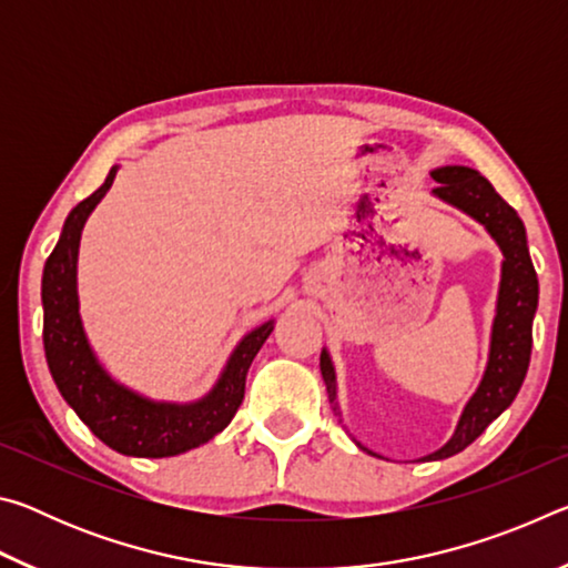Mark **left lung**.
Instances as JSON below:
<instances>
[{
	"label": "left lung",
	"mask_w": 568,
	"mask_h": 568,
	"mask_svg": "<svg viewBox=\"0 0 568 568\" xmlns=\"http://www.w3.org/2000/svg\"><path fill=\"white\" fill-rule=\"evenodd\" d=\"M430 178L438 182V187H434L436 197L464 210L466 215L488 230V235L501 247L504 263L496 318L491 328V348H488L484 378H480L476 393L466 403L464 413H460L458 426L448 444L420 460H440L460 454L511 406L526 378L528 361H531V325L538 305V277L531 255H528L526 227L521 217L516 215V210L474 168L446 165L430 172ZM321 373L325 388H328L333 410L338 413V403H335V368L325 348L321 353ZM361 448L368 450L365 446Z\"/></svg>",
	"instance_id": "8db88e82"
}]
</instances>
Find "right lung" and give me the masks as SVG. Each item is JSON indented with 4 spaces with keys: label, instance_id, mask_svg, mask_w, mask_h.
<instances>
[{
    "label": "right lung",
    "instance_id": "1",
    "mask_svg": "<svg viewBox=\"0 0 568 568\" xmlns=\"http://www.w3.org/2000/svg\"><path fill=\"white\" fill-rule=\"evenodd\" d=\"M114 175L118 165L67 215L60 243L44 263V355L62 398L102 444L122 456L168 458L207 444L233 420L245 396L247 368L273 333V321L257 325L237 343L213 390L195 403L150 400L114 381L90 348L77 297V250L82 227L112 187Z\"/></svg>",
    "mask_w": 568,
    "mask_h": 568
}]
</instances>
